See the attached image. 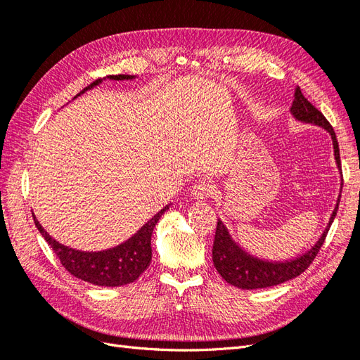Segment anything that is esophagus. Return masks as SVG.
<instances>
[{
  "instance_id": "34e87169",
  "label": "esophagus",
  "mask_w": 360,
  "mask_h": 360,
  "mask_svg": "<svg viewBox=\"0 0 360 360\" xmlns=\"http://www.w3.org/2000/svg\"><path fill=\"white\" fill-rule=\"evenodd\" d=\"M214 193V184L210 180H200L192 189V197L195 200H207Z\"/></svg>"
}]
</instances>
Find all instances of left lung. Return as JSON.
Instances as JSON below:
<instances>
[{
  "instance_id": "8db88e82",
  "label": "left lung",
  "mask_w": 360,
  "mask_h": 360,
  "mask_svg": "<svg viewBox=\"0 0 360 360\" xmlns=\"http://www.w3.org/2000/svg\"><path fill=\"white\" fill-rule=\"evenodd\" d=\"M290 111H291L292 117L297 120V122L320 126L330 134L332 143H333V153H335L336 167H338V169H340L341 179H342L340 146H338L335 130L328 120H326V117L317 110V108L307 101V97L302 94L299 86L296 89V91H294V101H292ZM340 200H341V193L338 195V201H336L335 209L330 214L328 226L324 228L323 234L320 236L319 240L315 242V245L311 246V249H308L307 252H303V254L297 255L296 258L285 259V261L261 259V258H257L254 255L248 254L245 249H242L233 240V237L230 236V233H228L224 222L217 219L213 250H212L213 264H214L216 270L219 271V275L228 282V284H231V285H234L237 288H242V290H257V288L274 287V285L282 284V282H287L292 278L299 276L309 267L314 258L317 257L320 248L323 246L324 238H326V236H328L329 228L336 216Z\"/></svg>"
}]
</instances>
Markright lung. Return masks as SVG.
I'll return each mask as SVG.
<instances>
[{
	"instance_id": "add662e5",
	"label": "right lung",
	"mask_w": 360,
	"mask_h": 360,
	"mask_svg": "<svg viewBox=\"0 0 360 360\" xmlns=\"http://www.w3.org/2000/svg\"><path fill=\"white\" fill-rule=\"evenodd\" d=\"M106 78L114 81H124V79H135L134 75H110ZM105 79V78H103ZM103 79H96L89 86L75 96V99L86 90L99 85ZM169 209V205H165L160 212H158L151 219L139 228V230L122 245L99 250V252H86V250H78L69 246L58 243L56 238H52L43 228L39 221L34 217V224L37 230L48 242V245L57 254L61 264L64 266L69 274L75 278L90 282L93 285L99 287H120L130 284L136 281L141 274L150 266L151 263V234H153L155 226L160 216Z\"/></svg>"
}]
</instances>
